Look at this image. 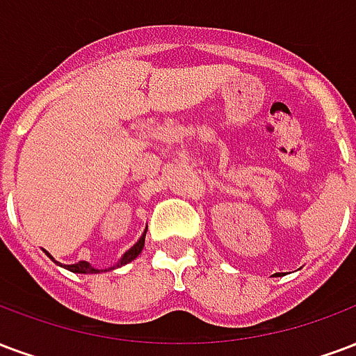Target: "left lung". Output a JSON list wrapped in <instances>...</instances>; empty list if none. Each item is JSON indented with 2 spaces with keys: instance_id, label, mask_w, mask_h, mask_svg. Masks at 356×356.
Segmentation results:
<instances>
[{
  "instance_id": "left-lung-1",
  "label": "left lung",
  "mask_w": 356,
  "mask_h": 356,
  "mask_svg": "<svg viewBox=\"0 0 356 356\" xmlns=\"http://www.w3.org/2000/svg\"><path fill=\"white\" fill-rule=\"evenodd\" d=\"M275 275H279V273H275Z\"/></svg>"
}]
</instances>
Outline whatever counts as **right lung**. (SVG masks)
Returning a JSON list of instances; mask_svg holds the SVG:
<instances>
[{
    "label": "right lung",
    "instance_id": "add662e5",
    "mask_svg": "<svg viewBox=\"0 0 356 356\" xmlns=\"http://www.w3.org/2000/svg\"><path fill=\"white\" fill-rule=\"evenodd\" d=\"M145 234H147V230H145V232H143V236H141V238L138 239V243L134 245L131 249H128V251L124 252V257H122V259L118 260V264H117V266H113L111 270H115V268H120V266L128 264V262H131V260H134V259H138L139 252L143 251ZM47 254H49V252H47ZM49 257H51V254H49ZM51 259H52V257H51ZM52 260H54V259H52ZM54 262H56V260H54ZM60 266H62V264H60ZM65 268H67L70 272H75V273H99V272H102V270H97V268H92V266L88 264V262H84V260H81V262H77V264L65 266ZM104 272H107V270H104Z\"/></svg>",
    "mask_w": 356,
    "mask_h": 356
}]
</instances>
